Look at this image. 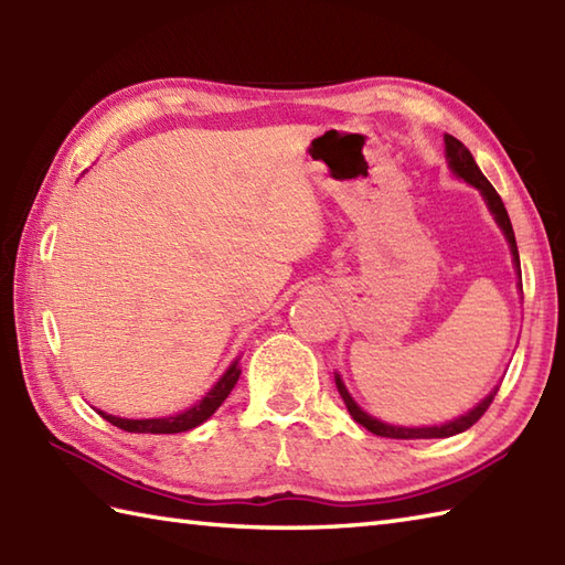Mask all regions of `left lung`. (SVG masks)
Masks as SVG:
<instances>
[{
    "mask_svg": "<svg viewBox=\"0 0 565 565\" xmlns=\"http://www.w3.org/2000/svg\"><path fill=\"white\" fill-rule=\"evenodd\" d=\"M444 150H447V162H449V170L463 179L466 184L476 186L478 191H481V196L486 201L488 211L493 213L495 223L500 225L502 235L508 237V245H510V252H512V262H514V269H518V279H522V271H520V252H518V243H514V231H512V223H510V215L505 211V203H502V199L498 196V191L493 189V184L488 182V179L483 177V172L478 170V164L473 160V154L468 152V148L463 146L461 140H456L454 136H444ZM522 289V284H520ZM334 386H338L342 401L347 405V411H350V415L356 419L359 425L366 427L369 431H374V435L379 437H391V439H444V437H454L459 435V431H466L471 425H476L478 419L483 417V413L490 407V403H493L495 393L500 386H495L493 391H490L486 398L478 403L476 407H471L466 415L461 417H454L449 419V423L444 425H429V427H401V425H388V423H381V419L371 417L369 413H364L362 407L356 405V401L350 395V391H347L344 381L340 379V374H334Z\"/></svg>",
    "mask_w": 565,
    "mask_h": 565,
    "instance_id": "obj_1",
    "label": "left lung"
}]
</instances>
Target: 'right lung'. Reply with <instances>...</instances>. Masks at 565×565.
<instances>
[{
    "label": "right lung",
    "instance_id": "1",
    "mask_svg": "<svg viewBox=\"0 0 565 565\" xmlns=\"http://www.w3.org/2000/svg\"><path fill=\"white\" fill-rule=\"evenodd\" d=\"M237 379H239V366L235 359V362L225 369V374L215 381V386L206 395H203L199 403H194L191 407H186V411L177 413V415L130 419V417L109 415L104 411H97V413L106 419V423H111L118 429H126V431H138V435H177V431H189V429H194V427L206 423V419L223 405L227 395H231Z\"/></svg>",
    "mask_w": 565,
    "mask_h": 565
}]
</instances>
